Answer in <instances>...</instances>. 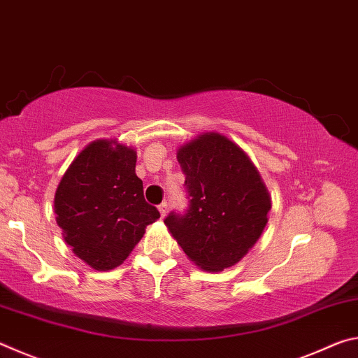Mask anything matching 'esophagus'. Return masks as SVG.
Returning <instances> with one entry per match:
<instances>
[{"label": "esophagus", "instance_id": "esophagus-1", "mask_svg": "<svg viewBox=\"0 0 358 358\" xmlns=\"http://www.w3.org/2000/svg\"><path fill=\"white\" fill-rule=\"evenodd\" d=\"M159 213H161V217H166V215H167V211H169V203L167 202H162L159 207Z\"/></svg>", "mask_w": 358, "mask_h": 358}]
</instances>
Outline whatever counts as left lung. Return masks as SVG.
I'll return each instance as SVG.
<instances>
[{"label":"left lung","mask_w":358,"mask_h":358,"mask_svg":"<svg viewBox=\"0 0 358 358\" xmlns=\"http://www.w3.org/2000/svg\"><path fill=\"white\" fill-rule=\"evenodd\" d=\"M177 159L189 205L183 215L172 211L166 226L194 264L222 271L243 259L264 232L270 194L245 151L217 132L183 145Z\"/></svg>","instance_id":"obj_1"}]
</instances>
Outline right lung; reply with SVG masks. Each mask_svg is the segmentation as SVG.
<instances>
[{"label":"right lung","mask_w":358,"mask_h":358,"mask_svg":"<svg viewBox=\"0 0 358 358\" xmlns=\"http://www.w3.org/2000/svg\"><path fill=\"white\" fill-rule=\"evenodd\" d=\"M134 148L99 138L85 147L55 192L57 222L66 243L94 270L123 264L159 217L136 175Z\"/></svg>","instance_id":"1"}]
</instances>
